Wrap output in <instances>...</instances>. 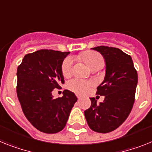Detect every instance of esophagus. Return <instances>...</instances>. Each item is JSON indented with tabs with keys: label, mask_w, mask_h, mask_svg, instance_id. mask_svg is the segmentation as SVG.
<instances>
[{
	"label": "esophagus",
	"mask_w": 152,
	"mask_h": 152,
	"mask_svg": "<svg viewBox=\"0 0 152 152\" xmlns=\"http://www.w3.org/2000/svg\"><path fill=\"white\" fill-rule=\"evenodd\" d=\"M82 97H83L82 96H78V95H77V98H78V100H80V99H81V98H82Z\"/></svg>",
	"instance_id": "obj_1"
}]
</instances>
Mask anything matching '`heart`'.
<instances>
[{
  "instance_id": "heart-1",
  "label": "heart",
  "mask_w": 152,
  "mask_h": 152,
  "mask_svg": "<svg viewBox=\"0 0 152 152\" xmlns=\"http://www.w3.org/2000/svg\"><path fill=\"white\" fill-rule=\"evenodd\" d=\"M82 58L92 70L96 69H101L104 65V59L100 53L96 52H86L82 55ZM73 59L71 57H66L62 64V72L65 77L69 76L72 72ZM92 83L80 79H72L68 83L67 86L70 90L75 92L76 94H86L89 90Z\"/></svg>"
}]
</instances>
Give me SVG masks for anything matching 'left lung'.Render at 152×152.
<instances>
[{
	"label": "left lung",
	"mask_w": 152,
	"mask_h": 152,
	"mask_svg": "<svg viewBox=\"0 0 152 152\" xmlns=\"http://www.w3.org/2000/svg\"><path fill=\"white\" fill-rule=\"evenodd\" d=\"M103 56L106 63L104 80L96 94L104 96V102L96 104L90 98L91 106L84 111L90 129L98 133L114 131L125 121L133 107L137 84V72L129 55L117 48H92Z\"/></svg>",
	"instance_id": "left-lung-1"
}]
</instances>
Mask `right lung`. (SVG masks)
<instances>
[{
  "instance_id": "right-lung-1",
  "label": "right lung",
  "mask_w": 152,
  "mask_h": 152,
  "mask_svg": "<svg viewBox=\"0 0 152 152\" xmlns=\"http://www.w3.org/2000/svg\"><path fill=\"white\" fill-rule=\"evenodd\" d=\"M69 52L41 49L25 55L17 70V95L23 113L39 131L58 133L65 127L77 97L68 90L62 97L52 92L64 83L62 64Z\"/></svg>"
}]
</instances>
